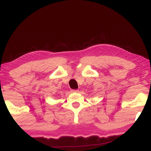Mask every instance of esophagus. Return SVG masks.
Wrapping results in <instances>:
<instances>
[{
    "label": "esophagus",
    "instance_id": "1",
    "mask_svg": "<svg viewBox=\"0 0 151 151\" xmlns=\"http://www.w3.org/2000/svg\"><path fill=\"white\" fill-rule=\"evenodd\" d=\"M71 91H72V92H78V89H73Z\"/></svg>",
    "mask_w": 151,
    "mask_h": 151
}]
</instances>
